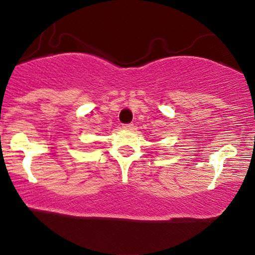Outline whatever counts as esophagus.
<instances>
[{"label": "esophagus", "mask_w": 255, "mask_h": 255, "mask_svg": "<svg viewBox=\"0 0 255 255\" xmlns=\"http://www.w3.org/2000/svg\"><path fill=\"white\" fill-rule=\"evenodd\" d=\"M122 128L125 131H131L133 130V124H124L123 127H122Z\"/></svg>", "instance_id": "obj_1"}]
</instances>
